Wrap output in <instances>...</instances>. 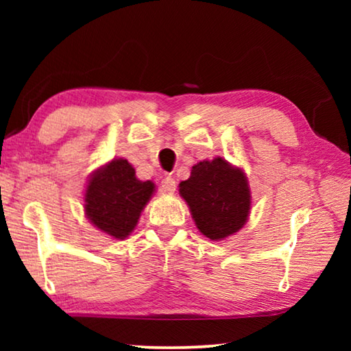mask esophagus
<instances>
[{"instance_id":"obj_1","label":"esophagus","mask_w":351,"mask_h":351,"mask_svg":"<svg viewBox=\"0 0 351 351\" xmlns=\"http://www.w3.org/2000/svg\"><path fill=\"white\" fill-rule=\"evenodd\" d=\"M176 186H177L176 180L172 179L171 176H167V177H165V179L161 180V190L166 191V193H174Z\"/></svg>"}]
</instances>
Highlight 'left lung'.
Instances as JSON below:
<instances>
[{
    "mask_svg": "<svg viewBox=\"0 0 351 351\" xmlns=\"http://www.w3.org/2000/svg\"><path fill=\"white\" fill-rule=\"evenodd\" d=\"M179 193L199 232L214 241L237 233L249 217L251 191L246 176L223 158L195 165L189 179L179 184Z\"/></svg>",
    "mask_w": 351,
    "mask_h": 351,
    "instance_id": "obj_1",
    "label": "left lung"
}]
</instances>
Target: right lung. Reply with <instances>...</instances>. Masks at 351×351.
Masks as SVG:
<instances>
[{
  "mask_svg": "<svg viewBox=\"0 0 351 351\" xmlns=\"http://www.w3.org/2000/svg\"><path fill=\"white\" fill-rule=\"evenodd\" d=\"M153 191V182L138 180L128 160L118 158L89 179L84 195L86 215L108 237L124 239L137 225Z\"/></svg>",
  "mask_w": 351,
  "mask_h": 351,
  "instance_id": "right-lung-1",
  "label": "right lung"
}]
</instances>
